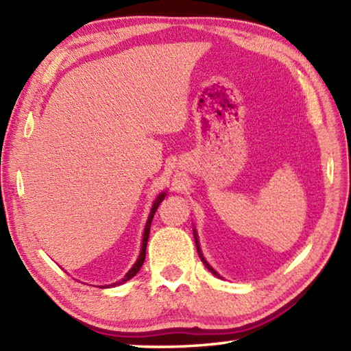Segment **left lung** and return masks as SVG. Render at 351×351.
I'll return each instance as SVG.
<instances>
[{
    "instance_id": "left-lung-1",
    "label": "left lung",
    "mask_w": 351,
    "mask_h": 351,
    "mask_svg": "<svg viewBox=\"0 0 351 351\" xmlns=\"http://www.w3.org/2000/svg\"><path fill=\"white\" fill-rule=\"evenodd\" d=\"M193 234H195V241H196V249H197V253H199V256H200V259H202V263L205 264V267L208 268V270H210L214 276H215V278H220L221 279V276L217 273V271H215L214 270V268L210 265V264H208L206 263V259L204 258V253H202V250H200V244H199V238H197V232H196V228L195 229H193Z\"/></svg>"
}]
</instances>
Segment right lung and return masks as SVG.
Returning a JSON list of instances; mask_svg holds the SVG:
<instances>
[{
    "label": "right lung",
    "instance_id": "1",
    "mask_svg": "<svg viewBox=\"0 0 351 351\" xmlns=\"http://www.w3.org/2000/svg\"><path fill=\"white\" fill-rule=\"evenodd\" d=\"M164 197H166V191L160 193V195L156 196V199L154 200L152 208H151V213H149V217H147L146 226H145V230H143V240H141L140 255H138V258H137V261H136V264H134V265L131 267V270L123 276V279H122V280L111 283V285L101 287V288H113V287H117V285H121V283H125L126 280H130L131 278H134V276H136V274L138 273V270L141 268V265H143V263H145V258H146V245H147V238H149V230H151V223H152V219H154V215H155V211L158 210L160 204H161L162 200H164Z\"/></svg>",
    "mask_w": 351,
    "mask_h": 351
}]
</instances>
